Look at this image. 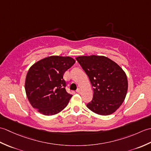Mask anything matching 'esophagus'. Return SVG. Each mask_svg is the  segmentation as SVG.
I'll return each instance as SVG.
<instances>
[{
	"label": "esophagus",
	"instance_id": "34e87169",
	"mask_svg": "<svg viewBox=\"0 0 151 151\" xmlns=\"http://www.w3.org/2000/svg\"><path fill=\"white\" fill-rule=\"evenodd\" d=\"M76 92H77L78 93H81V89L78 88L77 89H76Z\"/></svg>",
	"mask_w": 151,
	"mask_h": 151
}]
</instances>
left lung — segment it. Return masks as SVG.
<instances>
[{
  "instance_id": "left-lung-1",
  "label": "left lung",
  "mask_w": 151,
  "mask_h": 151,
  "mask_svg": "<svg viewBox=\"0 0 151 151\" xmlns=\"http://www.w3.org/2000/svg\"><path fill=\"white\" fill-rule=\"evenodd\" d=\"M76 60L88 76L93 97L87 107L94 113L108 115L120 107L126 97L127 77L114 61L102 56H79Z\"/></svg>"
}]
</instances>
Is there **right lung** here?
Wrapping results in <instances>:
<instances>
[{"instance_id":"add662e5","label":"right lung","mask_w":151,"mask_h":151,"mask_svg":"<svg viewBox=\"0 0 151 151\" xmlns=\"http://www.w3.org/2000/svg\"><path fill=\"white\" fill-rule=\"evenodd\" d=\"M75 60L52 56L34 63L28 70L25 91L32 107L45 115L59 113L68 104L72 95L66 91L63 74Z\"/></svg>"}]
</instances>
